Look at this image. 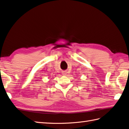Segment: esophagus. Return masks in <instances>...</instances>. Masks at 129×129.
I'll return each instance as SVG.
<instances>
[{
    "label": "esophagus",
    "instance_id": "34e87169",
    "mask_svg": "<svg viewBox=\"0 0 129 129\" xmlns=\"http://www.w3.org/2000/svg\"><path fill=\"white\" fill-rule=\"evenodd\" d=\"M67 71H63V72H62V75H63L65 76V75H67Z\"/></svg>",
    "mask_w": 129,
    "mask_h": 129
}]
</instances>
